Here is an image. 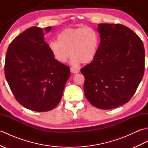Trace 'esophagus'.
<instances>
[{"label": "esophagus", "mask_w": 148, "mask_h": 148, "mask_svg": "<svg viewBox=\"0 0 148 148\" xmlns=\"http://www.w3.org/2000/svg\"><path fill=\"white\" fill-rule=\"evenodd\" d=\"M71 72H72V73H73V74H77V73H78V72H79V71H78V70H77V69H76L71 68Z\"/></svg>", "instance_id": "1"}]
</instances>
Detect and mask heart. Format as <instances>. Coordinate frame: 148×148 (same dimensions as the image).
<instances>
[{
	"label": "heart",
	"instance_id": "1",
	"mask_svg": "<svg viewBox=\"0 0 148 148\" xmlns=\"http://www.w3.org/2000/svg\"><path fill=\"white\" fill-rule=\"evenodd\" d=\"M99 46L98 34L90 27L65 29L58 34L57 40L49 43V50L56 60L65 63L71 55V64L73 67H77L82 62H92Z\"/></svg>",
	"mask_w": 148,
	"mask_h": 148
}]
</instances>
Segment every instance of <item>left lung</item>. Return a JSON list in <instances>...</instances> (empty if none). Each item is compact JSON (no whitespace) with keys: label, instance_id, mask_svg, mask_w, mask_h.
Instances as JSON below:
<instances>
[{"label":"left lung","instance_id":"1","mask_svg":"<svg viewBox=\"0 0 148 148\" xmlns=\"http://www.w3.org/2000/svg\"><path fill=\"white\" fill-rule=\"evenodd\" d=\"M100 42L93 60L81 69L87 100L101 109L125 104L143 79L145 51L143 41L120 24L100 23Z\"/></svg>","mask_w":148,"mask_h":148}]
</instances>
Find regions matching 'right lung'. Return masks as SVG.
Returning <instances> with one entry per match:
<instances>
[{"label":"right lung","mask_w":148,"mask_h":148,"mask_svg":"<svg viewBox=\"0 0 148 148\" xmlns=\"http://www.w3.org/2000/svg\"><path fill=\"white\" fill-rule=\"evenodd\" d=\"M48 33L51 27H46ZM5 76L17 101L27 109L49 111L60 103L70 68L54 58L42 29L32 27L9 46Z\"/></svg>","instance_id":"add662e5"}]
</instances>
